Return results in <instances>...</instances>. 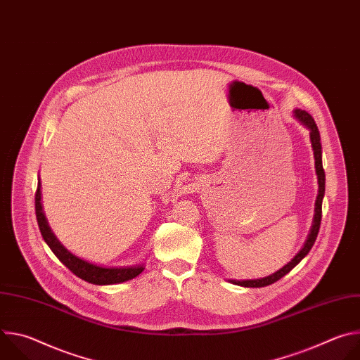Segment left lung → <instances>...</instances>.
<instances>
[{"label": "left lung", "instance_id": "1", "mask_svg": "<svg viewBox=\"0 0 360 360\" xmlns=\"http://www.w3.org/2000/svg\"><path fill=\"white\" fill-rule=\"evenodd\" d=\"M295 117L304 125L309 128L311 131V141H312V148H314V153H315V165H316V174H318V182H319V195L316 199V210H315V219H314V226L312 231L309 233V238H307L304 246L302 248V250L295 256V258L285 265L281 271L275 272L271 276L262 278V279H253V281H231L235 285H240L245 288H264L268 285L275 283L276 281H279L281 278H283L286 274H289L303 258L309 253V250L312 249L318 233H319V228H321V221H322V199L325 195V169L322 165V143H321V134L318 129V125L315 122V120L312 118L311 114H307L306 111H300L296 110L295 111Z\"/></svg>", "mask_w": 360, "mask_h": 360}]
</instances>
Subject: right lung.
<instances>
[{"label":"right lung","instance_id":"1","mask_svg":"<svg viewBox=\"0 0 360 360\" xmlns=\"http://www.w3.org/2000/svg\"><path fill=\"white\" fill-rule=\"evenodd\" d=\"M35 217L38 222L39 232L49 246V249L54 252L57 258L78 278H81L85 282L94 283V285H112V283H121L129 279H134L138 276L142 271L143 266H131V268H102L92 265L86 261H82L77 258L75 255L68 252L54 236V233L51 232L45 217L42 214V207H41V192H39V182L35 191Z\"/></svg>","mask_w":360,"mask_h":360}]
</instances>
